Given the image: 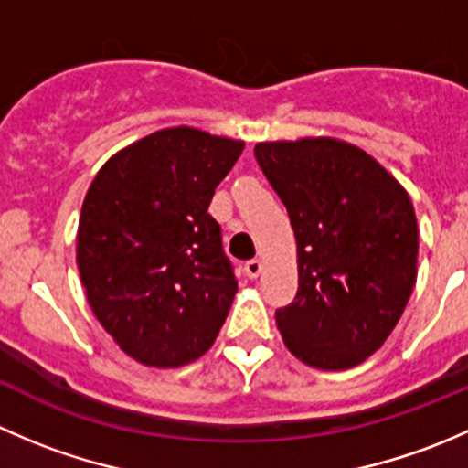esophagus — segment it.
<instances>
[{
  "instance_id": "1",
  "label": "esophagus",
  "mask_w": 468,
  "mask_h": 468,
  "mask_svg": "<svg viewBox=\"0 0 468 468\" xmlns=\"http://www.w3.org/2000/svg\"><path fill=\"white\" fill-rule=\"evenodd\" d=\"M261 271H262V262L258 261V258L244 262V273H247L249 278H258V276H261Z\"/></svg>"
}]
</instances>
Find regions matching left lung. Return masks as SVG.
Returning <instances> with one entry per match:
<instances>
[{"label":"left lung","instance_id":"1","mask_svg":"<svg viewBox=\"0 0 468 468\" xmlns=\"http://www.w3.org/2000/svg\"><path fill=\"white\" fill-rule=\"evenodd\" d=\"M287 207L299 290L276 310L285 346L317 369H348L382 346L417 282L412 201L369 154L333 138L253 149Z\"/></svg>","mask_w":468,"mask_h":468}]
</instances>
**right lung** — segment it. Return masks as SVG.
Wrapping results in <instances>:
<instances>
[{"label": "right lung", "instance_id": "1", "mask_svg": "<svg viewBox=\"0 0 468 468\" xmlns=\"http://www.w3.org/2000/svg\"><path fill=\"white\" fill-rule=\"evenodd\" d=\"M242 149L190 126L155 131L90 186L79 273L94 317L143 365L197 360L229 317L238 281L207 206Z\"/></svg>", "mask_w": 468, "mask_h": 468}]
</instances>
